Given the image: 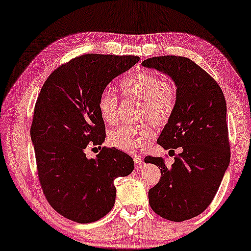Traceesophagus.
Returning a JSON list of instances; mask_svg holds the SVG:
<instances>
[{
    "mask_svg": "<svg viewBox=\"0 0 251 251\" xmlns=\"http://www.w3.org/2000/svg\"><path fill=\"white\" fill-rule=\"evenodd\" d=\"M134 163H135L136 169H138V168H141L144 164L143 159L140 158V156H134Z\"/></svg>",
    "mask_w": 251,
    "mask_h": 251,
    "instance_id": "obj_1",
    "label": "esophagus"
}]
</instances>
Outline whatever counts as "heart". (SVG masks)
I'll return each instance as SVG.
<instances>
[{"instance_id":"heart-1","label":"heart","mask_w":251,"mask_h":251,"mask_svg":"<svg viewBox=\"0 0 251 251\" xmlns=\"http://www.w3.org/2000/svg\"><path fill=\"white\" fill-rule=\"evenodd\" d=\"M123 95L142 100L140 117L150 119L156 126L168 124L177 104L178 91L174 82L162 80L159 74L149 71H134L119 83ZM97 110L107 124H115L119 117L118 99L110 90H102L97 99ZM155 132L150 123L123 125L111 129L108 142L111 147L129 154H141L154 138Z\"/></svg>"}]
</instances>
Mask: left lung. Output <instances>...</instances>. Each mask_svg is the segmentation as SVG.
<instances>
[{"mask_svg": "<svg viewBox=\"0 0 251 251\" xmlns=\"http://www.w3.org/2000/svg\"><path fill=\"white\" fill-rule=\"evenodd\" d=\"M142 65L168 74L177 85L176 109L158 144L182 152L169 168L163 158L148 155L144 161L161 170L149 190L150 206L163 219L181 222L208 207L230 163L226 98L218 82L184 56H158Z\"/></svg>", "mask_w": 251, "mask_h": 251, "instance_id": "1", "label": "left lung"}]
</instances>
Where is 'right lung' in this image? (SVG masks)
Instances as JSON below:
<instances>
[{
  "mask_svg": "<svg viewBox=\"0 0 251 251\" xmlns=\"http://www.w3.org/2000/svg\"><path fill=\"white\" fill-rule=\"evenodd\" d=\"M138 61L133 55L77 56L53 71L37 98L30 136L40 186L50 206L74 222L108 214L115 204L114 180L134 169L133 159L121 150L100 147L88 159L85 149L106 138L97 110L100 92Z\"/></svg>",
  "mask_w": 251,
  "mask_h": 251,
  "instance_id": "right-lung-1",
  "label": "right lung"
}]
</instances>
